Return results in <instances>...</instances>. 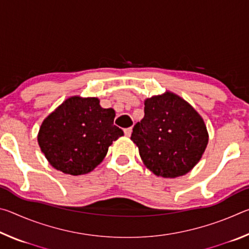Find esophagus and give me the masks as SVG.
Wrapping results in <instances>:
<instances>
[{
    "label": "esophagus",
    "instance_id": "esophagus-1",
    "mask_svg": "<svg viewBox=\"0 0 249 249\" xmlns=\"http://www.w3.org/2000/svg\"><path fill=\"white\" fill-rule=\"evenodd\" d=\"M132 132H133V128L132 127H128V128H125L124 129V133L126 136H130L132 135Z\"/></svg>",
    "mask_w": 249,
    "mask_h": 249
}]
</instances>
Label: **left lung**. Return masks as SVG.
Returning a JSON list of instances; mask_svg holds the SVG:
<instances>
[{"label": "left lung", "mask_w": 249, "mask_h": 249, "mask_svg": "<svg viewBox=\"0 0 249 249\" xmlns=\"http://www.w3.org/2000/svg\"><path fill=\"white\" fill-rule=\"evenodd\" d=\"M145 116L130 136L156 176L176 178L195 167L208 145L202 117L180 96L168 92L145 101Z\"/></svg>", "instance_id": "left-lung-1"}]
</instances>
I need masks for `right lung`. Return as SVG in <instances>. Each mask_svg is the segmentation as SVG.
Masks as SVG:
<instances>
[{"label":"right lung","instance_id":"add662e5","mask_svg":"<svg viewBox=\"0 0 249 249\" xmlns=\"http://www.w3.org/2000/svg\"><path fill=\"white\" fill-rule=\"evenodd\" d=\"M113 108L96 98L66 100L40 126L38 144L53 168L65 174H88L102 161L108 146L124 133L114 124Z\"/></svg>","mask_w":249,"mask_h":249}]
</instances>
